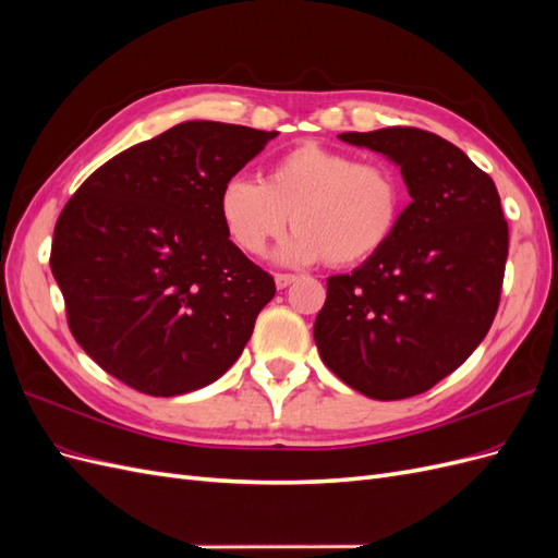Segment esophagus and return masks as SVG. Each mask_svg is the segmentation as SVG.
I'll list each match as a JSON object with an SVG mask.
<instances>
[{
	"label": "esophagus",
	"mask_w": 558,
	"mask_h": 558,
	"mask_svg": "<svg viewBox=\"0 0 558 558\" xmlns=\"http://www.w3.org/2000/svg\"><path fill=\"white\" fill-rule=\"evenodd\" d=\"M295 279H298L295 275H275V283H277V289H289V286H291Z\"/></svg>",
	"instance_id": "1"
}]
</instances>
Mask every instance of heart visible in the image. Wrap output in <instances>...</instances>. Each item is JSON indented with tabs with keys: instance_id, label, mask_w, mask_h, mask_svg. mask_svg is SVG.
I'll list each match as a JSON object with an SVG mask.
<instances>
[{
	"instance_id": "heart-1",
	"label": "heart",
	"mask_w": 558,
	"mask_h": 558,
	"mask_svg": "<svg viewBox=\"0 0 558 558\" xmlns=\"http://www.w3.org/2000/svg\"><path fill=\"white\" fill-rule=\"evenodd\" d=\"M404 207L398 174L381 162H359L347 150L305 142L286 150L260 181L234 177L218 195L228 238L263 256L286 226L298 230L279 251L286 263L361 265L391 242Z\"/></svg>"
}]
</instances>
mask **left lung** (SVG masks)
Masks as SVG:
<instances>
[{"label":"left lung","instance_id":"8db88e82","mask_svg":"<svg viewBox=\"0 0 558 558\" xmlns=\"http://www.w3.org/2000/svg\"><path fill=\"white\" fill-rule=\"evenodd\" d=\"M340 140L393 160L412 202L375 258L328 277L314 342L359 393L412 398L465 363L492 328L508 221L494 179L433 132L384 128Z\"/></svg>","mask_w":558,"mask_h":558}]
</instances>
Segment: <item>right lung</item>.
Returning a JSON list of instances; mask_svg holds the SVG:
<instances>
[{
  "label": "right lung",
  "mask_w": 558,
  "mask_h": 558,
  "mask_svg": "<svg viewBox=\"0 0 558 558\" xmlns=\"http://www.w3.org/2000/svg\"><path fill=\"white\" fill-rule=\"evenodd\" d=\"M277 132L185 121L99 167L66 202L50 269L88 356L172 398L242 356L275 279L234 246L218 195Z\"/></svg>",
  "instance_id": "obj_1"
}]
</instances>
